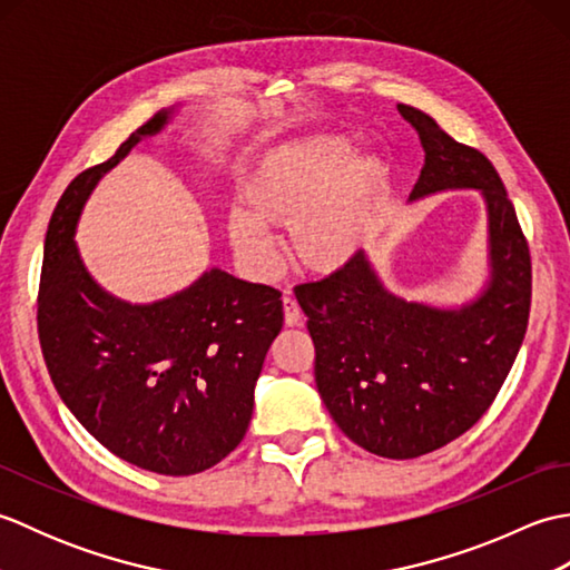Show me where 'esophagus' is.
Here are the masks:
<instances>
[{
	"mask_svg": "<svg viewBox=\"0 0 570 570\" xmlns=\"http://www.w3.org/2000/svg\"><path fill=\"white\" fill-rule=\"evenodd\" d=\"M282 304H284V323H286V325H298V321H301V308H298V304H296V298L284 296Z\"/></svg>",
	"mask_w": 570,
	"mask_h": 570,
	"instance_id": "obj_1",
	"label": "esophagus"
}]
</instances>
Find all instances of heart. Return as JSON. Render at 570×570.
I'll return each instance as SVG.
<instances>
[{
	"label": "heart",
	"mask_w": 570,
	"mask_h": 570,
	"mask_svg": "<svg viewBox=\"0 0 570 570\" xmlns=\"http://www.w3.org/2000/svg\"><path fill=\"white\" fill-rule=\"evenodd\" d=\"M343 135H308L262 154L245 184L247 210L227 215V237L254 272H272L274 239L266 227L288 229L292 257L304 272L333 276L365 249L374 210L390 186V161L357 154Z\"/></svg>",
	"instance_id": "1"
}]
</instances>
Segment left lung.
Wrapping results in <instances>:
<instances>
[{
	"mask_svg": "<svg viewBox=\"0 0 570 570\" xmlns=\"http://www.w3.org/2000/svg\"><path fill=\"white\" fill-rule=\"evenodd\" d=\"M426 151L409 203L478 190L488 215V274L463 304L406 298L382 282L365 252L296 292L316 345V386L350 441L406 460L431 453L485 414L522 347L531 259L502 178L416 110L399 105Z\"/></svg>",
	"mask_w": 570,
	"mask_h": 570,
	"instance_id": "obj_1",
	"label": "left lung"
}]
</instances>
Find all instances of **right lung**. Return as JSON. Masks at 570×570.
Instances as JSON below:
<instances>
[{"instance_id": "right-lung-1", "label": "right lung", "mask_w": 570, "mask_h": 570, "mask_svg": "<svg viewBox=\"0 0 570 570\" xmlns=\"http://www.w3.org/2000/svg\"><path fill=\"white\" fill-rule=\"evenodd\" d=\"M178 110H161L66 188L48 223L39 292L43 360L70 414L117 458L174 478L213 468L245 439L284 323L276 288L220 266L171 296L131 304L82 262L76 233L90 193Z\"/></svg>"}]
</instances>
